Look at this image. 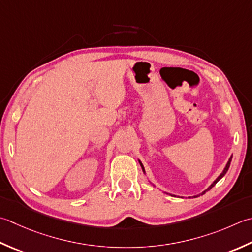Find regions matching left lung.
Here are the masks:
<instances>
[{
	"mask_svg": "<svg viewBox=\"0 0 252 252\" xmlns=\"http://www.w3.org/2000/svg\"><path fill=\"white\" fill-rule=\"evenodd\" d=\"M231 158H233V155H231L230 157H229V159H228V161H227V164H226V166H225V168H224V170L223 171H221L220 172V175L218 177V178H216L213 182H212V184H211V186L209 187V188L208 189H206V190H204L203 192H202V193H200V194H198V195H194V198H198V196H200V195H203L204 193H205V192L206 191H209V190H211L212 188H213V187L216 185V184H218V182L221 179V178H223V177L226 175V172H227L228 171V168H229V166H230V161H231ZM139 162H140V165H141V167H142V170H143V172H144V174L146 175V172H145V169H144V166H143V164H142V162H141V160L139 159ZM171 195V194H170Z\"/></svg>",
	"mask_w": 252,
	"mask_h": 252,
	"instance_id": "8db88e82",
	"label": "left lung"
}]
</instances>
